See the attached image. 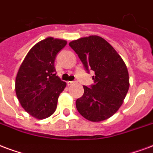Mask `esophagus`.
Masks as SVG:
<instances>
[{
  "label": "esophagus",
  "mask_w": 153,
  "mask_h": 153,
  "mask_svg": "<svg viewBox=\"0 0 153 153\" xmlns=\"http://www.w3.org/2000/svg\"><path fill=\"white\" fill-rule=\"evenodd\" d=\"M74 81H68L67 82V85L68 86H70V85H71V84H73V83H74Z\"/></svg>",
  "instance_id": "obj_1"
}]
</instances>
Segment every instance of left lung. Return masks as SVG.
Returning a JSON list of instances; mask_svg holds the SVG:
<instances>
[{
  "instance_id": "left-lung-1",
  "label": "left lung",
  "mask_w": 153,
  "mask_h": 153,
  "mask_svg": "<svg viewBox=\"0 0 153 153\" xmlns=\"http://www.w3.org/2000/svg\"><path fill=\"white\" fill-rule=\"evenodd\" d=\"M69 45L79 56L85 71L95 72L94 83L83 86L84 93L77 99L78 111L91 122L107 119L118 110L128 91L126 64L116 50L100 36L81 38Z\"/></svg>"
}]
</instances>
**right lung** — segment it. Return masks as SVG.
<instances>
[{
    "label": "right lung",
    "instance_id": "obj_1",
    "mask_svg": "<svg viewBox=\"0 0 153 153\" xmlns=\"http://www.w3.org/2000/svg\"><path fill=\"white\" fill-rule=\"evenodd\" d=\"M66 45L63 39L48 37L30 48L20 65L15 81L19 102L37 119L50 117L66 83L56 75V56Z\"/></svg>",
    "mask_w": 153,
    "mask_h": 153
}]
</instances>
